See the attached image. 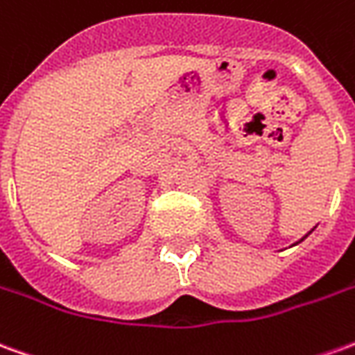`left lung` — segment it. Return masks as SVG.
Wrapping results in <instances>:
<instances>
[{
    "mask_svg": "<svg viewBox=\"0 0 355 355\" xmlns=\"http://www.w3.org/2000/svg\"><path fill=\"white\" fill-rule=\"evenodd\" d=\"M302 240H304V238H302Z\"/></svg>",
    "mask_w": 355,
    "mask_h": 355,
    "instance_id": "obj_1",
    "label": "left lung"
}]
</instances>
